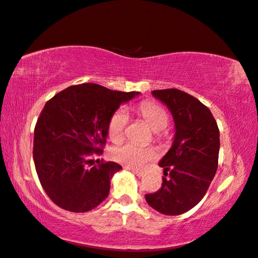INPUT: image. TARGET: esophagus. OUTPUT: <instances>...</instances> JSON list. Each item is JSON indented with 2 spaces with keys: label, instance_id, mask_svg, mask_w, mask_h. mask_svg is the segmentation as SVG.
Returning a JSON list of instances; mask_svg holds the SVG:
<instances>
[{
  "label": "esophagus",
  "instance_id": "obj_1",
  "mask_svg": "<svg viewBox=\"0 0 258 258\" xmlns=\"http://www.w3.org/2000/svg\"><path fill=\"white\" fill-rule=\"evenodd\" d=\"M126 169L130 170V171H132V172L134 174H137L138 177H142V175H144V171H139L137 169H132V167H126Z\"/></svg>",
  "mask_w": 258,
  "mask_h": 258
}]
</instances>
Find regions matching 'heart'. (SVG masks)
I'll use <instances>...</instances> for the list:
<instances>
[{
  "mask_svg": "<svg viewBox=\"0 0 258 258\" xmlns=\"http://www.w3.org/2000/svg\"><path fill=\"white\" fill-rule=\"evenodd\" d=\"M137 112L145 119L151 130L159 136V131L164 130L169 124V114L166 110L155 102L144 101L138 105ZM128 121V113L125 109L119 108L110 117L108 122V134L112 141L118 142L125 136L126 125ZM111 157L120 164L141 169L151 159L156 157V151L151 147L138 146L134 144H125L118 146L111 150Z\"/></svg>",
  "mask_w": 258,
  "mask_h": 258,
  "instance_id": "b5f03b06",
  "label": "heart"
}]
</instances>
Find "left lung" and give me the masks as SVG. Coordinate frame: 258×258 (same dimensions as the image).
Instances as JSON below:
<instances>
[{
    "mask_svg": "<svg viewBox=\"0 0 258 258\" xmlns=\"http://www.w3.org/2000/svg\"><path fill=\"white\" fill-rule=\"evenodd\" d=\"M151 94L172 113L175 134L172 147L158 163L165 175L162 187L146 194V201L163 215H181L201 201L215 177L219 130L209 108L189 94L175 88Z\"/></svg>",
    "mask_w": 258,
    "mask_h": 258,
    "instance_id": "8db88e82",
    "label": "left lung"
}]
</instances>
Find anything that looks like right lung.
I'll return each instance as SVG.
<instances>
[{"label": "right lung", "instance_id": "1", "mask_svg": "<svg viewBox=\"0 0 258 258\" xmlns=\"http://www.w3.org/2000/svg\"><path fill=\"white\" fill-rule=\"evenodd\" d=\"M96 84L70 86L49 100L34 128L33 159L41 186L56 206L71 212L94 209L108 198L110 180L121 170L99 161L111 114L139 95Z\"/></svg>", "mask_w": 258, "mask_h": 258}]
</instances>
